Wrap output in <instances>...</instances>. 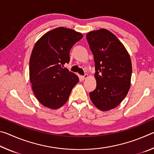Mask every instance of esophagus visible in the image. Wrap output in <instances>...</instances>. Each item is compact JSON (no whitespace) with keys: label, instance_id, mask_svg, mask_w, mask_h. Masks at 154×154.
<instances>
[{"label":"esophagus","instance_id":"1","mask_svg":"<svg viewBox=\"0 0 154 154\" xmlns=\"http://www.w3.org/2000/svg\"><path fill=\"white\" fill-rule=\"evenodd\" d=\"M88 77V75H87V74H85V75H83V76H82V78L83 79H87V78Z\"/></svg>","mask_w":154,"mask_h":154}]
</instances>
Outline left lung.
I'll return each instance as SVG.
<instances>
[{
    "instance_id": "8db88e82",
    "label": "left lung",
    "mask_w": 154,
    "mask_h": 154,
    "mask_svg": "<svg viewBox=\"0 0 154 154\" xmlns=\"http://www.w3.org/2000/svg\"><path fill=\"white\" fill-rule=\"evenodd\" d=\"M95 62L96 89L90 93L92 103L106 111L118 106L130 88L132 62L128 52L118 37L102 28L86 35Z\"/></svg>"
}]
</instances>
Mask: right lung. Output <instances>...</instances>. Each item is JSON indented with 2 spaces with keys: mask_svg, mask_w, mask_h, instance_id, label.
I'll return each instance as SVG.
<instances>
[{
  "mask_svg": "<svg viewBox=\"0 0 154 154\" xmlns=\"http://www.w3.org/2000/svg\"><path fill=\"white\" fill-rule=\"evenodd\" d=\"M82 37L74 30L58 27L46 32L34 46L30 81L36 98L46 107L56 109L64 105L79 82L77 75L63 67L69 62L72 47Z\"/></svg>",
  "mask_w": 154,
  "mask_h": 154,
  "instance_id": "add662e5",
  "label": "right lung"
}]
</instances>
